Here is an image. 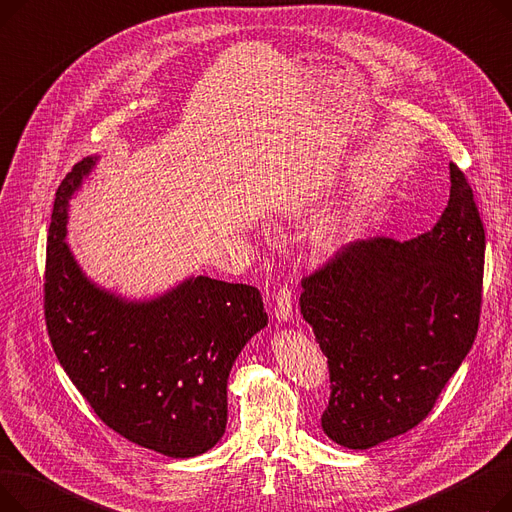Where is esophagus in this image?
I'll use <instances>...</instances> for the list:
<instances>
[{
  "mask_svg": "<svg viewBox=\"0 0 512 512\" xmlns=\"http://www.w3.org/2000/svg\"><path fill=\"white\" fill-rule=\"evenodd\" d=\"M274 315L278 321H284V324H288V321L292 319V294L288 288H280L276 292Z\"/></svg>",
  "mask_w": 512,
  "mask_h": 512,
  "instance_id": "34e87169",
  "label": "esophagus"
}]
</instances>
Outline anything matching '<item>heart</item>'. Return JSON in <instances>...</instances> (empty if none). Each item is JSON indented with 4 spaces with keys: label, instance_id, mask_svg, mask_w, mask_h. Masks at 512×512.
I'll return each mask as SVG.
<instances>
[{
    "label": "heart",
    "instance_id": "1",
    "mask_svg": "<svg viewBox=\"0 0 512 512\" xmlns=\"http://www.w3.org/2000/svg\"><path fill=\"white\" fill-rule=\"evenodd\" d=\"M353 234V222H351V215L348 213H336L332 218H328L326 222H321L313 234H311V242H313V249L317 253H324V255H334L338 253L348 238Z\"/></svg>",
    "mask_w": 512,
    "mask_h": 512
}]
</instances>
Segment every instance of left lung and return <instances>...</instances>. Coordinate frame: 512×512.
Instances as JSON below:
<instances>
[{
  "mask_svg": "<svg viewBox=\"0 0 512 512\" xmlns=\"http://www.w3.org/2000/svg\"><path fill=\"white\" fill-rule=\"evenodd\" d=\"M486 232L450 164L440 220L411 240H357L303 280L301 313L328 357L324 434L351 450L402 436L432 411L471 351Z\"/></svg>",
  "mask_w": 512,
  "mask_h": 512,
  "instance_id": "obj_1",
  "label": "left lung"
}]
</instances>
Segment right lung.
Returning <instances> with one entry per match:
<instances>
[{
    "label": "right lung",
    "mask_w": 512,
    "mask_h": 512,
    "mask_svg": "<svg viewBox=\"0 0 512 512\" xmlns=\"http://www.w3.org/2000/svg\"><path fill=\"white\" fill-rule=\"evenodd\" d=\"M97 161H78L53 203L45 267L51 346L107 427L143 448L191 459L222 440L228 375L267 326V313L255 286L209 276H188L145 299L89 278L66 236L70 201Z\"/></svg>",
    "instance_id": "obj_1"
}]
</instances>
